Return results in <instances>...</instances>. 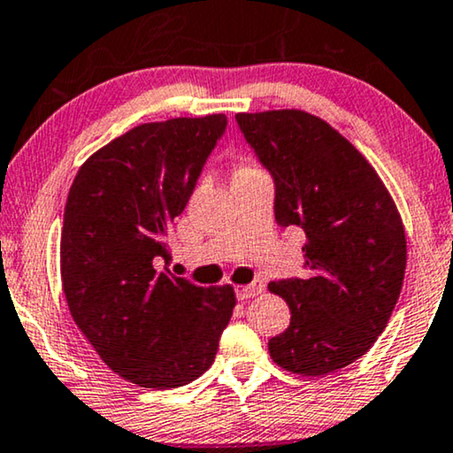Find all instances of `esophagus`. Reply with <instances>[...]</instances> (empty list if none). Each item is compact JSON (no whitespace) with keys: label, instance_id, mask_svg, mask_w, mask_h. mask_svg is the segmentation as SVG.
<instances>
[{"label":"esophagus","instance_id":"esophagus-1","mask_svg":"<svg viewBox=\"0 0 453 453\" xmlns=\"http://www.w3.org/2000/svg\"><path fill=\"white\" fill-rule=\"evenodd\" d=\"M265 289V283L263 281H252V283H249V286H240V288H236V298L238 300H249V298H255V296H258V294H261Z\"/></svg>","mask_w":453,"mask_h":453}]
</instances>
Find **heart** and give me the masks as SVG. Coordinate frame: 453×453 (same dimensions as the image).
Wrapping results in <instances>:
<instances>
[{"label": "heart", "instance_id": "heart-1", "mask_svg": "<svg viewBox=\"0 0 453 453\" xmlns=\"http://www.w3.org/2000/svg\"><path fill=\"white\" fill-rule=\"evenodd\" d=\"M242 170H250V167H242Z\"/></svg>", "mask_w": 453, "mask_h": 453}]
</instances>
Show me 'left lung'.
<instances>
[{
	"label": "left lung",
	"mask_w": 453,
	"mask_h": 453,
	"mask_svg": "<svg viewBox=\"0 0 453 453\" xmlns=\"http://www.w3.org/2000/svg\"><path fill=\"white\" fill-rule=\"evenodd\" d=\"M236 122L275 184V221L306 234L304 277L271 281L289 327L269 354L298 375L352 365L388 327L406 271L402 217L352 142L300 110L238 113Z\"/></svg>",
	"instance_id": "8db88e82"
}]
</instances>
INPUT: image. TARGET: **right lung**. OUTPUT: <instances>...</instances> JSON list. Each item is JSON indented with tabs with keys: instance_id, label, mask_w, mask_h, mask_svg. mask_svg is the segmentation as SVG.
Segmentation results:
<instances>
[{
	"instance_id": "right-lung-1",
	"label": "right lung",
	"mask_w": 453,
	"mask_h": 453,
	"mask_svg": "<svg viewBox=\"0 0 453 453\" xmlns=\"http://www.w3.org/2000/svg\"><path fill=\"white\" fill-rule=\"evenodd\" d=\"M226 126L223 113L136 126L84 161L65 201L70 315L101 360L141 388L201 377L236 306L232 286L201 288L167 269V232Z\"/></svg>"
}]
</instances>
